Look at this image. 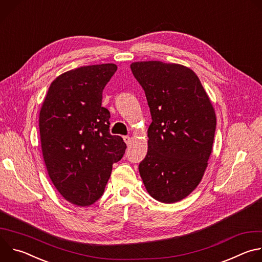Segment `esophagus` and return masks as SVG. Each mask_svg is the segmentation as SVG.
<instances>
[{"instance_id":"1","label":"esophagus","mask_w":262,"mask_h":262,"mask_svg":"<svg viewBox=\"0 0 262 262\" xmlns=\"http://www.w3.org/2000/svg\"><path fill=\"white\" fill-rule=\"evenodd\" d=\"M123 140H124V142H125L127 145H129V144L132 143V138L128 137V136H124V137H123Z\"/></svg>"}]
</instances>
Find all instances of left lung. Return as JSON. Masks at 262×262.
<instances>
[{"label":"left lung","mask_w":262,"mask_h":262,"mask_svg":"<svg viewBox=\"0 0 262 262\" xmlns=\"http://www.w3.org/2000/svg\"><path fill=\"white\" fill-rule=\"evenodd\" d=\"M130 69L145 92L152 119L140 175L156 200L180 201L197 188L207 167L216 126L214 110L188 67L144 61L132 63Z\"/></svg>","instance_id":"8db88e82"}]
</instances>
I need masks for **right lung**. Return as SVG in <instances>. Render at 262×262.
<instances>
[{
	"mask_svg": "<svg viewBox=\"0 0 262 262\" xmlns=\"http://www.w3.org/2000/svg\"><path fill=\"white\" fill-rule=\"evenodd\" d=\"M115 64L89 65L64 72L51 84L39 115L42 155L51 180L68 202L89 206L103 194L112 166L126 144L110 134L102 90Z\"/></svg>",
	"mask_w": 262,
	"mask_h": 262,
	"instance_id": "right-lung-1",
	"label": "right lung"
}]
</instances>
